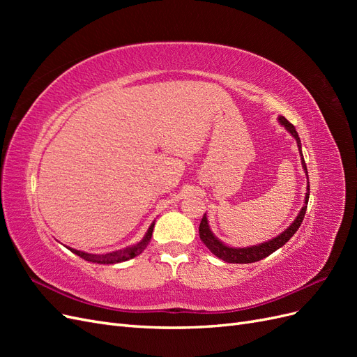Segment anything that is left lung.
I'll list each match as a JSON object with an SVG mask.
<instances>
[{"label":"left lung","mask_w":357,"mask_h":357,"mask_svg":"<svg viewBox=\"0 0 357 357\" xmlns=\"http://www.w3.org/2000/svg\"><path fill=\"white\" fill-rule=\"evenodd\" d=\"M278 122L282 123L287 129V131L291 134V137L296 139V144H298V149H299V155H301V162H302V168H304L305 174H307V178H308L305 160H304V156H302V152H301V139H299V135L296 132L295 126L291 125L284 116H278ZM308 198H310V181H307L305 204H304V207L301 208V211L296 215V219L294 220V223H291L286 231H283L282 234L277 235L275 238L269 240V241L261 243V244H257V245H250V247H240V248L238 247L226 245V244H223L218 238V236H215L211 232L210 226H208V220H207V214H204V218L201 219L199 238H201V241L205 245H207V248L214 256H218L219 259H222V261H225V262H228V264H252V262H257V261H261V259H264V257L269 256L271 253H274L275 250H278L280 247H283L291 238V236L295 235V232L299 229L302 220H304V215H305V211H307Z\"/></svg>","instance_id":"8db88e82"}]
</instances>
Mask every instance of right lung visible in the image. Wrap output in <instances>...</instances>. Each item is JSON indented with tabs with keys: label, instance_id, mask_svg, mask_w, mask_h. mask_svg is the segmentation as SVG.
I'll return each instance as SVG.
<instances>
[{
	"label": "right lung",
	"instance_id": "right-lung-1",
	"mask_svg": "<svg viewBox=\"0 0 357 357\" xmlns=\"http://www.w3.org/2000/svg\"><path fill=\"white\" fill-rule=\"evenodd\" d=\"M155 228V222L150 225V228L147 229L144 238L139 241L138 244L132 245V247H126L123 250H117V252H112V253H105V255H91V253H84L80 250H75V248L68 247L73 253H75L77 256L83 257L84 261L89 262H95V264H119V262H125L128 259H132L135 256H138L142 253L144 248L147 247L150 238H152V232Z\"/></svg>",
	"mask_w": 357,
	"mask_h": 357
}]
</instances>
